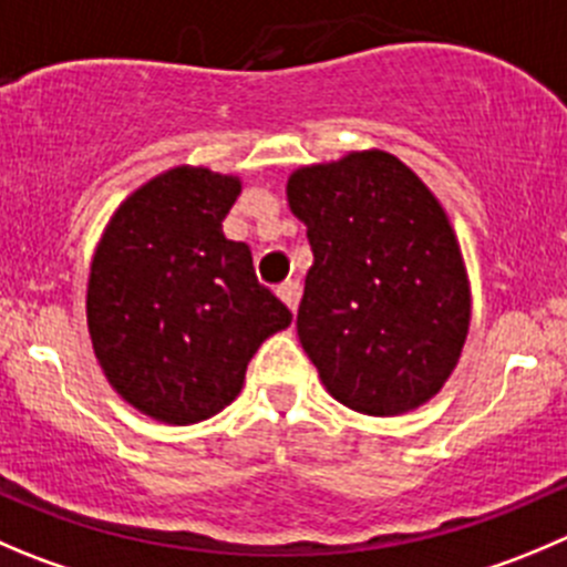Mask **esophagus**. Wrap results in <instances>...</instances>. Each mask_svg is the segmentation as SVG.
Returning <instances> with one entry per match:
<instances>
[{
	"instance_id": "obj_1",
	"label": "esophagus",
	"mask_w": 567,
	"mask_h": 567,
	"mask_svg": "<svg viewBox=\"0 0 567 567\" xmlns=\"http://www.w3.org/2000/svg\"><path fill=\"white\" fill-rule=\"evenodd\" d=\"M278 298L289 306L292 311H298L300 303V280H287L284 287H278Z\"/></svg>"
}]
</instances>
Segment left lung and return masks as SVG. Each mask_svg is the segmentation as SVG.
I'll return each instance as SVG.
<instances>
[{
	"mask_svg": "<svg viewBox=\"0 0 567 567\" xmlns=\"http://www.w3.org/2000/svg\"><path fill=\"white\" fill-rule=\"evenodd\" d=\"M287 197L315 252L298 337L326 390L373 417L423 406L471 326V284L440 199L384 150L300 166Z\"/></svg>",
	"mask_w": 567,
	"mask_h": 567,
	"instance_id": "8db88e82",
	"label": "left lung"
}]
</instances>
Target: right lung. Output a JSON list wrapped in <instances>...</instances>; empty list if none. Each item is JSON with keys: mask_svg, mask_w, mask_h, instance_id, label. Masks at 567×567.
I'll return each mask as SVG.
<instances>
[{"mask_svg": "<svg viewBox=\"0 0 567 567\" xmlns=\"http://www.w3.org/2000/svg\"><path fill=\"white\" fill-rule=\"evenodd\" d=\"M241 181L175 166L113 212L85 295L91 344L107 384L172 425L223 412L247 364L292 311L261 287L245 241L223 234Z\"/></svg>", "mask_w": 567, "mask_h": 567, "instance_id": "obj_1", "label": "right lung"}]
</instances>
